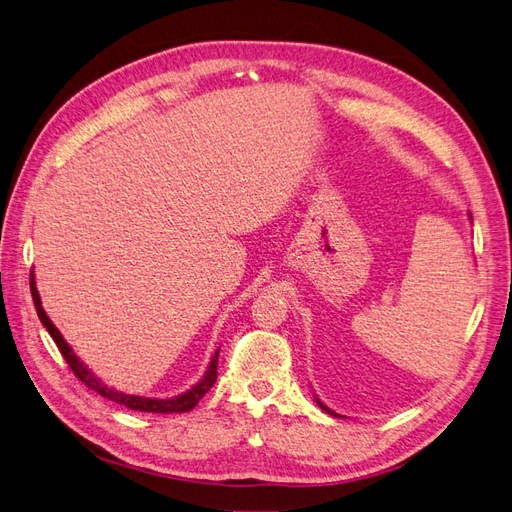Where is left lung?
<instances>
[{"mask_svg":"<svg viewBox=\"0 0 512 512\" xmlns=\"http://www.w3.org/2000/svg\"><path fill=\"white\" fill-rule=\"evenodd\" d=\"M318 406H320V408H322V410H324V412H329V414H333V416H337V414H335V412H333V410H329V408H327V406H324V404H320V401H318Z\"/></svg>","mask_w":512,"mask_h":512,"instance_id":"obj_1","label":"left lung"}]
</instances>
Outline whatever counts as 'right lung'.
<instances>
[{
  "label": "right lung",
  "mask_w": 512,
  "mask_h": 512,
  "mask_svg": "<svg viewBox=\"0 0 512 512\" xmlns=\"http://www.w3.org/2000/svg\"><path fill=\"white\" fill-rule=\"evenodd\" d=\"M29 288H32V299H34V305H36V312H38V318L40 322L46 327V331L51 333V337L55 339V344L61 352V356H64L68 367L72 369V374L79 378L85 386H89L91 391H96L98 395L106 397L115 401V404L119 406H126L130 410H138V412H153V414H173V412H188L192 410L200 399L205 397V393L211 389L215 378H218V354L220 350L213 354L211 359V365L207 369L205 378L200 380L196 386H192V389L188 393H183L179 397H173V399H149V397H134V395H123V393H117L115 389H108V386H104L98 378L91 376V371L76 359V354L70 350V346L64 342V337H61V333L55 329V324L49 320V316L44 314L42 309V303H40V297H38V290H36V282H34V273L29 275Z\"/></svg>",
  "instance_id": "obj_1"
}]
</instances>
